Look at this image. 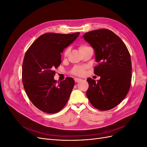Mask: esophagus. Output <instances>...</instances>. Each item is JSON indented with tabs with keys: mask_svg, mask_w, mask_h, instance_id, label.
I'll use <instances>...</instances> for the list:
<instances>
[{
	"mask_svg": "<svg viewBox=\"0 0 147 147\" xmlns=\"http://www.w3.org/2000/svg\"><path fill=\"white\" fill-rule=\"evenodd\" d=\"M74 80H75V82H77V83L80 82L82 80V79L81 78H75Z\"/></svg>",
	"mask_w": 147,
	"mask_h": 147,
	"instance_id": "34e87169",
	"label": "esophagus"
}]
</instances>
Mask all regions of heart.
I'll return each instance as SVG.
<instances>
[{
    "mask_svg": "<svg viewBox=\"0 0 147 147\" xmlns=\"http://www.w3.org/2000/svg\"><path fill=\"white\" fill-rule=\"evenodd\" d=\"M88 47L86 45H81L80 47H79V50H81L82 49ZM69 49H67V50H65L64 53V56H66L67 55H68L69 53ZM86 70V67H85L83 66H75L71 70L70 73L74 75H76V76H82L83 75V74H84V72H85Z\"/></svg>",
    "mask_w": 147,
    "mask_h": 147,
    "instance_id": "obj_1",
    "label": "heart"
}]
</instances>
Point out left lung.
I'll return each instance as SVG.
<instances>
[{"label": "left lung", "instance_id": "1", "mask_svg": "<svg viewBox=\"0 0 147 147\" xmlns=\"http://www.w3.org/2000/svg\"><path fill=\"white\" fill-rule=\"evenodd\" d=\"M83 38L94 49L98 63L94 74L100 77L97 82L87 79L86 96L97 109L110 110L124 99L129 90L132 77L129 52L122 40L109 29L92 30Z\"/></svg>", "mask_w": 147, "mask_h": 147}]
</instances>
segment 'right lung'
Returning <instances> with one entry per match:
<instances>
[{
    "label": "right lung",
    "mask_w": 147,
    "mask_h": 147,
    "mask_svg": "<svg viewBox=\"0 0 147 147\" xmlns=\"http://www.w3.org/2000/svg\"><path fill=\"white\" fill-rule=\"evenodd\" d=\"M79 34H44L26 53L22 67L24 90L32 103L43 112H59L69 99L74 80L67 77L56 84L55 69L61 63V53Z\"/></svg>",
    "instance_id": "obj_1"
}]
</instances>
